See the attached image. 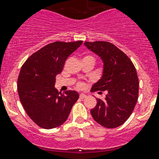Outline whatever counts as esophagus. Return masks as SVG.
Returning <instances> with one entry per match:
<instances>
[{
    "instance_id": "1",
    "label": "esophagus",
    "mask_w": 159,
    "mask_h": 159,
    "mask_svg": "<svg viewBox=\"0 0 159 159\" xmlns=\"http://www.w3.org/2000/svg\"><path fill=\"white\" fill-rule=\"evenodd\" d=\"M86 97H87V96L85 95V94H84V93L80 94V99H84V98H85Z\"/></svg>"
}]
</instances>
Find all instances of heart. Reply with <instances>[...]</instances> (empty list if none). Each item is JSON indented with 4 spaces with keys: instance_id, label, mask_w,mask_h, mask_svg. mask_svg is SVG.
<instances>
[{
    "instance_id": "1",
    "label": "heart",
    "mask_w": 159,
    "mask_h": 159,
    "mask_svg": "<svg viewBox=\"0 0 159 159\" xmlns=\"http://www.w3.org/2000/svg\"><path fill=\"white\" fill-rule=\"evenodd\" d=\"M86 57H87V56H86ZM77 87H78V88H83V87H84V83H82V82L78 83V84H77Z\"/></svg>"
}]
</instances>
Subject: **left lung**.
<instances>
[{
  "instance_id": "obj_1",
  "label": "left lung",
  "mask_w": 159,
  "mask_h": 159,
  "mask_svg": "<svg viewBox=\"0 0 159 159\" xmlns=\"http://www.w3.org/2000/svg\"><path fill=\"white\" fill-rule=\"evenodd\" d=\"M85 46L98 54L104 62L102 78L91 91H106V98H97L91 115L97 123L107 128L124 124L132 115L138 99L139 80L131 59L107 41L84 42Z\"/></svg>"
}]
</instances>
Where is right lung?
<instances>
[{"label": "right lung", "instance_id": "1", "mask_svg": "<svg viewBox=\"0 0 159 159\" xmlns=\"http://www.w3.org/2000/svg\"><path fill=\"white\" fill-rule=\"evenodd\" d=\"M56 41L31 54L21 68L18 78L20 102L30 119L39 127L52 129L67 119L79 93L68 90L61 93L54 88L55 77L60 74L69 56L82 44Z\"/></svg>", "mask_w": 159, "mask_h": 159}]
</instances>
